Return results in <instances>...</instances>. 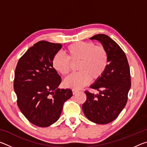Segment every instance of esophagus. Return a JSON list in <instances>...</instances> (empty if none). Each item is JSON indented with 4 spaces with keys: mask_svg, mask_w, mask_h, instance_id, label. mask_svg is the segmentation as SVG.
Here are the masks:
<instances>
[{
    "mask_svg": "<svg viewBox=\"0 0 147 147\" xmlns=\"http://www.w3.org/2000/svg\"><path fill=\"white\" fill-rule=\"evenodd\" d=\"M72 91H73V94H76V93H78V91L76 90V89H72Z\"/></svg>",
    "mask_w": 147,
    "mask_h": 147,
    "instance_id": "esophagus-1",
    "label": "esophagus"
}]
</instances>
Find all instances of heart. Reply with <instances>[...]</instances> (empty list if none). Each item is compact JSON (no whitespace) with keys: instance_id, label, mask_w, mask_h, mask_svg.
Masks as SVG:
<instances>
[{"instance_id":"heart-1","label":"heart","mask_w":147,"mask_h":147,"mask_svg":"<svg viewBox=\"0 0 147 147\" xmlns=\"http://www.w3.org/2000/svg\"><path fill=\"white\" fill-rule=\"evenodd\" d=\"M65 56L57 53L52 60V66L61 75H68L72 64L78 63V73L72 74L64 81L66 87L80 89L88 84L91 79L96 81L104 75L109 63L107 50L102 45H95L92 42L78 41L65 49Z\"/></svg>"}]
</instances>
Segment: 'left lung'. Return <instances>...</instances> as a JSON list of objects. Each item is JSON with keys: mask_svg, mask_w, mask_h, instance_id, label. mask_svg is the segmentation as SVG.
Masks as SVG:
<instances>
[{"mask_svg": "<svg viewBox=\"0 0 147 147\" xmlns=\"http://www.w3.org/2000/svg\"><path fill=\"white\" fill-rule=\"evenodd\" d=\"M90 39L99 41L105 47L109 63L104 75L90 86L99 93L94 94L85 91L87 99L82 109L89 121L108 124L117 117L127 102L131 87L130 67L125 53L109 36L100 34Z\"/></svg>", "mask_w": 147, "mask_h": 147, "instance_id": "8db88e82", "label": "left lung"}]
</instances>
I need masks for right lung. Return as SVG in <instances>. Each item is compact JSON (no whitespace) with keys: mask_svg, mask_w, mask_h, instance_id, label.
I'll return each mask as SVG.
<instances>
[{"mask_svg":"<svg viewBox=\"0 0 147 147\" xmlns=\"http://www.w3.org/2000/svg\"><path fill=\"white\" fill-rule=\"evenodd\" d=\"M60 43L40 41L19 59L15 71L13 88L17 103L24 117L34 125L47 127L59 119L65 102L73 93L58 89L60 76L52 66Z\"/></svg>","mask_w":147,"mask_h":147,"instance_id":"obj_1","label":"right lung"}]
</instances>
